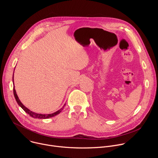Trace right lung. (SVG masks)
I'll return each instance as SVG.
<instances>
[{
  "label": "right lung",
  "instance_id": "1",
  "mask_svg": "<svg viewBox=\"0 0 158 158\" xmlns=\"http://www.w3.org/2000/svg\"><path fill=\"white\" fill-rule=\"evenodd\" d=\"M13 82H14V77H13ZM13 91H14V97H15V99L17 101V102L18 103V104L22 108V109H23L27 114H28L30 116L34 118H38V119H48V118H52L53 116H55L56 115H57L58 114H59L60 112L62 111V110L64 108V106L63 107H62L60 109H59V110H57V112H54V113L52 114H37V113H35V112L30 110L29 109H27L26 107H25L23 104H22V102L20 101L17 94H16V92H15V89L14 88H14H13ZM65 105V104H64Z\"/></svg>",
  "mask_w": 158,
  "mask_h": 158
}]
</instances>
